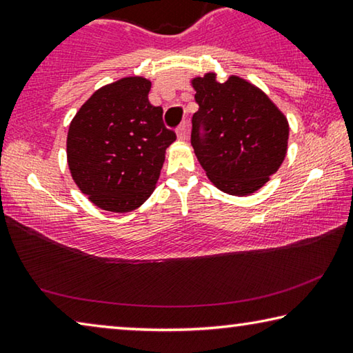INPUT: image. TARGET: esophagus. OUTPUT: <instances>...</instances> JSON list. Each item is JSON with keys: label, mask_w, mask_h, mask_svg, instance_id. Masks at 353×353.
<instances>
[{"label": "esophagus", "mask_w": 353, "mask_h": 353, "mask_svg": "<svg viewBox=\"0 0 353 353\" xmlns=\"http://www.w3.org/2000/svg\"><path fill=\"white\" fill-rule=\"evenodd\" d=\"M177 139L185 141L188 139V124L187 123H182L181 126L177 128Z\"/></svg>", "instance_id": "obj_1"}]
</instances>
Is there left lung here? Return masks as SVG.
I'll use <instances>...</instances> for the list:
<instances>
[{
  "label": "left lung",
  "mask_w": 353,
  "mask_h": 353,
  "mask_svg": "<svg viewBox=\"0 0 353 353\" xmlns=\"http://www.w3.org/2000/svg\"><path fill=\"white\" fill-rule=\"evenodd\" d=\"M199 110L191 145L214 187L234 196L255 193L277 172L288 148V119L254 83L238 76L194 77Z\"/></svg>",
  "instance_id": "left-lung-1"
}]
</instances>
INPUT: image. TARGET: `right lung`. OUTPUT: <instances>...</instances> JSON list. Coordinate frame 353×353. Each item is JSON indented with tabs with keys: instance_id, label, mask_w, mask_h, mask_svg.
<instances>
[{
	"instance_id": "obj_1",
	"label": "right lung",
	"mask_w": 353,
	"mask_h": 353,
	"mask_svg": "<svg viewBox=\"0 0 353 353\" xmlns=\"http://www.w3.org/2000/svg\"><path fill=\"white\" fill-rule=\"evenodd\" d=\"M151 82L123 77L94 92L70 123L71 177L94 205L126 213L152 194L176 134L148 99Z\"/></svg>"
}]
</instances>
